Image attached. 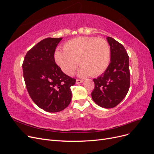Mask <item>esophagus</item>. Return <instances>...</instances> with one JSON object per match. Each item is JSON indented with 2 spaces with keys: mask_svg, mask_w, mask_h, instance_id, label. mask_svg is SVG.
I'll return each mask as SVG.
<instances>
[{
  "mask_svg": "<svg viewBox=\"0 0 154 154\" xmlns=\"http://www.w3.org/2000/svg\"><path fill=\"white\" fill-rule=\"evenodd\" d=\"M83 82V80H79V79H76V83H77V84H80V83H82Z\"/></svg>",
  "mask_w": 154,
  "mask_h": 154,
  "instance_id": "obj_1",
  "label": "esophagus"
}]
</instances>
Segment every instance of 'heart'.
<instances>
[{
	"instance_id": "obj_1",
	"label": "heart",
	"mask_w": 154,
	"mask_h": 154,
	"mask_svg": "<svg viewBox=\"0 0 154 154\" xmlns=\"http://www.w3.org/2000/svg\"><path fill=\"white\" fill-rule=\"evenodd\" d=\"M63 51L57 50L54 53L55 62L67 75L71 76L78 66L80 76L91 74L97 76L108 68L110 61V48L104 39L95 37H78L64 44Z\"/></svg>"
}]
</instances>
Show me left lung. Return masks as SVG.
I'll return each instance as SVG.
<instances>
[{
	"instance_id": "obj_1",
	"label": "left lung",
	"mask_w": 154,
	"mask_h": 154,
	"mask_svg": "<svg viewBox=\"0 0 154 154\" xmlns=\"http://www.w3.org/2000/svg\"><path fill=\"white\" fill-rule=\"evenodd\" d=\"M110 48V63L105 72L94 79L91 93L95 103L103 108L117 106L127 94L130 87L129 57L124 46L111 37H107Z\"/></svg>"
}]
</instances>
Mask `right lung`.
Here are the masks:
<instances>
[{"instance_id":"obj_1","label":"right lung","mask_w":154,"mask_h":154,"mask_svg":"<svg viewBox=\"0 0 154 154\" xmlns=\"http://www.w3.org/2000/svg\"><path fill=\"white\" fill-rule=\"evenodd\" d=\"M62 38H47L27 51L22 63L27 92L34 103L49 112H57L71 103L74 78L55 63L54 52Z\"/></svg>"}]
</instances>
